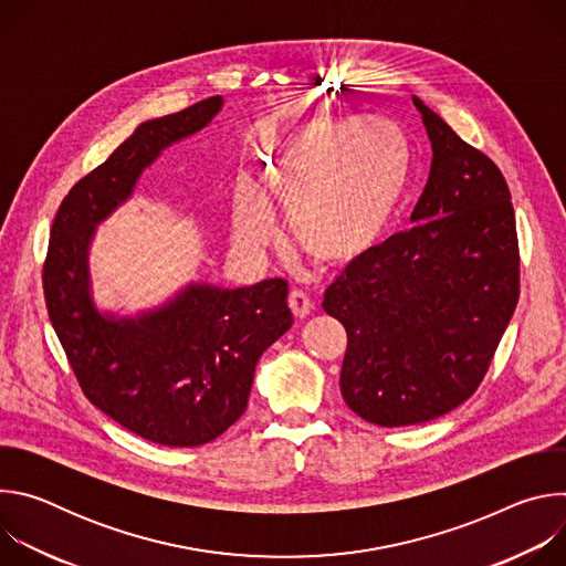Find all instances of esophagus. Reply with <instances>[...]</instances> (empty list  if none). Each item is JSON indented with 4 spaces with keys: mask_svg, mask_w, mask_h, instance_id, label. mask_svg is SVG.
Listing matches in <instances>:
<instances>
[{
    "mask_svg": "<svg viewBox=\"0 0 566 566\" xmlns=\"http://www.w3.org/2000/svg\"><path fill=\"white\" fill-rule=\"evenodd\" d=\"M289 306H291V311H293L295 317H306V315L311 313V308H313V302H311V297H308L304 291L293 289V291L289 293Z\"/></svg>",
    "mask_w": 566,
    "mask_h": 566,
    "instance_id": "esophagus-1",
    "label": "esophagus"
}]
</instances>
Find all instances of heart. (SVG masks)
Wrapping results in <instances>:
<instances>
[{
    "label": "heart",
    "instance_id": "1",
    "mask_svg": "<svg viewBox=\"0 0 566 566\" xmlns=\"http://www.w3.org/2000/svg\"><path fill=\"white\" fill-rule=\"evenodd\" d=\"M412 147L387 120L317 116L289 129L266 156L264 181L308 258L349 264L371 251L410 186ZM275 232L269 201L244 186L234 201V237L251 251Z\"/></svg>",
    "mask_w": 566,
    "mask_h": 566
}]
</instances>
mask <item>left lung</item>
<instances>
[{"instance_id": "8db88e82", "label": "left lung", "mask_w": 566, "mask_h": 566, "mask_svg": "<svg viewBox=\"0 0 566 566\" xmlns=\"http://www.w3.org/2000/svg\"><path fill=\"white\" fill-rule=\"evenodd\" d=\"M432 143L415 228L352 262L325 293L343 322L340 391L398 428L439 419L486 376L520 297V247L502 170L412 98Z\"/></svg>"}]
</instances>
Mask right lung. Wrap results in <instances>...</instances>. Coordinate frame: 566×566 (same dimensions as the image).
<instances>
[{"mask_svg":"<svg viewBox=\"0 0 566 566\" xmlns=\"http://www.w3.org/2000/svg\"><path fill=\"white\" fill-rule=\"evenodd\" d=\"M221 105L212 96L138 125L62 199L42 269L51 325L85 396L129 432L168 448L210 443L247 412L260 356L293 325L289 284H190L160 308L114 317L94 304L87 255L96 226L160 149L206 127Z\"/></svg>","mask_w":566,"mask_h":566,"instance_id":"1","label":"right lung"}]
</instances>
